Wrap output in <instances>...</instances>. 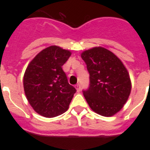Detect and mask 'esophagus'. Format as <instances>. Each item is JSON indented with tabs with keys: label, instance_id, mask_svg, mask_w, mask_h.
<instances>
[{
	"label": "esophagus",
	"instance_id": "1",
	"mask_svg": "<svg viewBox=\"0 0 150 150\" xmlns=\"http://www.w3.org/2000/svg\"><path fill=\"white\" fill-rule=\"evenodd\" d=\"M75 88H76V90H77V91H80L81 87H80V84H79V83H78V84L75 85Z\"/></svg>",
	"mask_w": 150,
	"mask_h": 150
}]
</instances>
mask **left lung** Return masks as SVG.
<instances>
[{
  "instance_id": "8db88e82",
  "label": "left lung",
  "mask_w": 150,
  "mask_h": 150,
  "mask_svg": "<svg viewBox=\"0 0 150 150\" xmlns=\"http://www.w3.org/2000/svg\"><path fill=\"white\" fill-rule=\"evenodd\" d=\"M89 72L90 83L83 93L95 112L112 116L125 104L131 91V81L122 62L110 50L94 47L82 53Z\"/></svg>"
}]
</instances>
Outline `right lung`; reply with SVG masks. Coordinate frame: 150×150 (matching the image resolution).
<instances>
[{
	"mask_svg": "<svg viewBox=\"0 0 150 150\" xmlns=\"http://www.w3.org/2000/svg\"><path fill=\"white\" fill-rule=\"evenodd\" d=\"M71 54L69 50L51 46L38 53L28 65L23 79L25 94L41 116L54 117L68 109L76 90L69 84L62 67Z\"/></svg>",
	"mask_w": 150,
	"mask_h": 150,
	"instance_id": "1",
	"label": "right lung"
}]
</instances>
